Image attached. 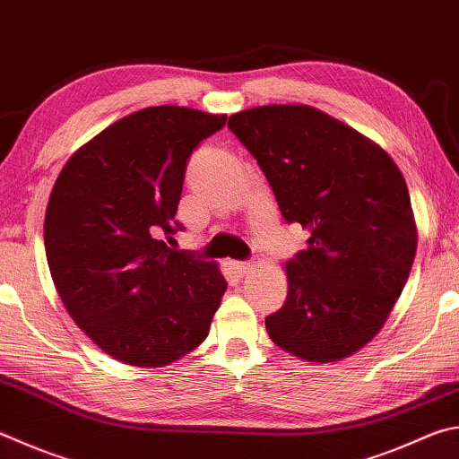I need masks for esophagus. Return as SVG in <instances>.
Wrapping results in <instances>:
<instances>
[{"label": "esophagus", "instance_id": "1", "mask_svg": "<svg viewBox=\"0 0 459 459\" xmlns=\"http://www.w3.org/2000/svg\"><path fill=\"white\" fill-rule=\"evenodd\" d=\"M232 269H235L238 274H247L248 271L253 269V263H243V261H237V263H232Z\"/></svg>", "mask_w": 459, "mask_h": 459}]
</instances>
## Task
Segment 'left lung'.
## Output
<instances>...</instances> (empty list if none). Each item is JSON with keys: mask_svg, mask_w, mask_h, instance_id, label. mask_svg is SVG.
Here are the masks:
<instances>
[{"mask_svg": "<svg viewBox=\"0 0 459 459\" xmlns=\"http://www.w3.org/2000/svg\"><path fill=\"white\" fill-rule=\"evenodd\" d=\"M282 219L309 232L285 264L289 293L266 333L299 359H345L377 335L410 277L418 229L391 156L347 124L305 104L232 114Z\"/></svg>", "mask_w": 459, "mask_h": 459, "instance_id": "1", "label": "left lung"}]
</instances>
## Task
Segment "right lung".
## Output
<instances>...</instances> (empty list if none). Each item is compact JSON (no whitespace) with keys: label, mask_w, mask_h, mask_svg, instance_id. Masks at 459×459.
<instances>
[{"label":"right lung","mask_w":459,"mask_h":459,"mask_svg":"<svg viewBox=\"0 0 459 459\" xmlns=\"http://www.w3.org/2000/svg\"><path fill=\"white\" fill-rule=\"evenodd\" d=\"M224 114L152 106L74 152L48 201L44 245L78 327L114 359L162 368L203 343L227 290L219 266L169 243L186 162Z\"/></svg>","instance_id":"1"}]
</instances>
